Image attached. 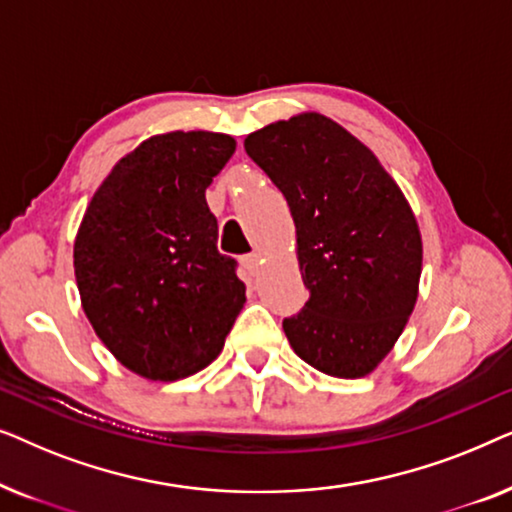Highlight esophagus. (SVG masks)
Instances as JSON below:
<instances>
[{
  "mask_svg": "<svg viewBox=\"0 0 512 512\" xmlns=\"http://www.w3.org/2000/svg\"><path fill=\"white\" fill-rule=\"evenodd\" d=\"M242 265H244V270L249 272V275H256L258 268H261V254H249V256H244V258H242Z\"/></svg>",
  "mask_w": 512,
  "mask_h": 512,
  "instance_id": "esophagus-1",
  "label": "esophagus"
}]
</instances>
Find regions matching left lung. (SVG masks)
<instances>
[{
	"instance_id": "left-lung-1",
	"label": "left lung",
	"mask_w": 512,
	"mask_h": 512,
	"mask_svg": "<svg viewBox=\"0 0 512 512\" xmlns=\"http://www.w3.org/2000/svg\"><path fill=\"white\" fill-rule=\"evenodd\" d=\"M244 151L289 202L310 300L284 319L293 352L356 380L380 366L415 310L422 233L375 153L324 114L251 132Z\"/></svg>"
}]
</instances>
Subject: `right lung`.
Returning a JSON list of instances; mask_svg holds the SVG:
<instances>
[{"label":"right lung","instance_id":"add662e5","mask_svg":"<svg viewBox=\"0 0 512 512\" xmlns=\"http://www.w3.org/2000/svg\"><path fill=\"white\" fill-rule=\"evenodd\" d=\"M223 132L174 130L123 156L74 240L83 312L104 347L146 380L207 368L244 307L205 191L235 153Z\"/></svg>","mask_w":512,"mask_h":512}]
</instances>
